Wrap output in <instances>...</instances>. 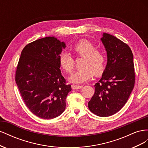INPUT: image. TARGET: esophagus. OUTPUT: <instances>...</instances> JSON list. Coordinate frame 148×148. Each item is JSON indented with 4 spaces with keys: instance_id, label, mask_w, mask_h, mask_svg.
<instances>
[{
    "instance_id": "1",
    "label": "esophagus",
    "mask_w": 148,
    "mask_h": 148,
    "mask_svg": "<svg viewBox=\"0 0 148 148\" xmlns=\"http://www.w3.org/2000/svg\"><path fill=\"white\" fill-rule=\"evenodd\" d=\"M83 86L82 85H77V84H71V88L73 89H78L82 88Z\"/></svg>"
}]
</instances>
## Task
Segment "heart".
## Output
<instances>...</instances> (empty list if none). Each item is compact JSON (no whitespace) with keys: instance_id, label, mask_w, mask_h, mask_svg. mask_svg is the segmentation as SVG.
Returning a JSON list of instances; mask_svg holds the SVG:
<instances>
[{"instance_id":"b5f03b06","label":"heart","mask_w":148,"mask_h":148,"mask_svg":"<svg viewBox=\"0 0 148 148\" xmlns=\"http://www.w3.org/2000/svg\"><path fill=\"white\" fill-rule=\"evenodd\" d=\"M72 51L78 57H83L82 63L83 69L76 71L69 78L70 82L82 83L90 79L95 73L100 75L105 67L106 56L101 49L96 48L95 44L86 39L76 43ZM60 66L66 73H71L75 67L74 58L66 52L60 53L59 57Z\"/></svg>"}]
</instances>
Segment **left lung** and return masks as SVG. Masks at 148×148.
Listing matches in <instances>:
<instances>
[{
	"label": "left lung",
	"mask_w": 148,
	"mask_h": 148,
	"mask_svg": "<svg viewBox=\"0 0 148 148\" xmlns=\"http://www.w3.org/2000/svg\"><path fill=\"white\" fill-rule=\"evenodd\" d=\"M101 41L107 54V64L102 77L95 85V92L88 102L91 112L109 117L125 104L134 88L135 73L133 56L126 43L107 33Z\"/></svg>",
	"instance_id": "8db88e82"
}]
</instances>
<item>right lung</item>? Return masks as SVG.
<instances>
[{"instance_id":"1","label":"right lung","mask_w":148,"mask_h":148,"mask_svg":"<svg viewBox=\"0 0 148 148\" xmlns=\"http://www.w3.org/2000/svg\"><path fill=\"white\" fill-rule=\"evenodd\" d=\"M65 47L55 37H46L29 43L21 51L15 82L26 106L39 118H56L65 109L71 87L62 75L59 60Z\"/></svg>"}]
</instances>
